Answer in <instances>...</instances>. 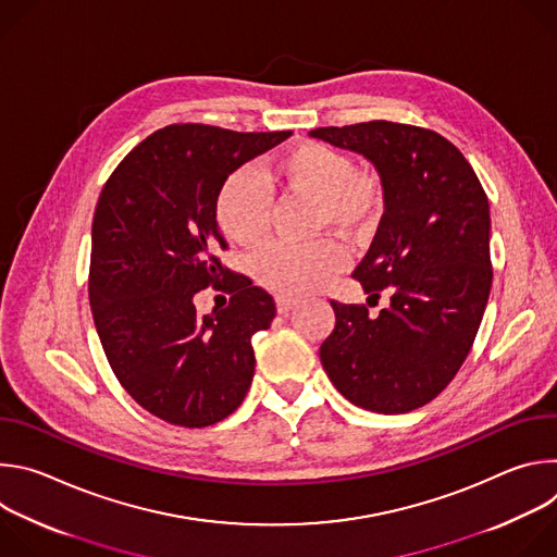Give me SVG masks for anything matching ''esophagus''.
I'll use <instances>...</instances> for the list:
<instances>
[{
    "mask_svg": "<svg viewBox=\"0 0 557 557\" xmlns=\"http://www.w3.org/2000/svg\"><path fill=\"white\" fill-rule=\"evenodd\" d=\"M297 297H293V295H275V304H277V312H282V314H286L293 306H297Z\"/></svg>",
    "mask_w": 557,
    "mask_h": 557,
    "instance_id": "1",
    "label": "esophagus"
}]
</instances>
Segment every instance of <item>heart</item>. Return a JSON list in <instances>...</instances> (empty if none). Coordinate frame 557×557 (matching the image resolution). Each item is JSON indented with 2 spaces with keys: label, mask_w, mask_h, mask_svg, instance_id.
Wrapping results in <instances>:
<instances>
[{
  "label": "heart",
  "mask_w": 557,
  "mask_h": 557,
  "mask_svg": "<svg viewBox=\"0 0 557 557\" xmlns=\"http://www.w3.org/2000/svg\"><path fill=\"white\" fill-rule=\"evenodd\" d=\"M275 181L284 194L314 200L312 226L337 228L350 243H363L376 231L385 189L376 174L355 172L352 158L322 140L288 147L275 161ZM273 196L253 168L231 172L218 187L213 215L235 245H258L271 226ZM348 253L335 237L310 243H271L251 258L253 277L282 295L308 293L324 286L346 267Z\"/></svg>",
  "instance_id": "b5f03b06"
}]
</instances>
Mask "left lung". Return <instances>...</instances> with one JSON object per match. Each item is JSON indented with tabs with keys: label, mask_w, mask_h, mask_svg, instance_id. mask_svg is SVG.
Segmentation results:
<instances>
[{
	"label": "left lung",
	"mask_w": 557,
	"mask_h": 557,
	"mask_svg": "<svg viewBox=\"0 0 557 557\" xmlns=\"http://www.w3.org/2000/svg\"><path fill=\"white\" fill-rule=\"evenodd\" d=\"M310 136L366 156L385 189L352 277L389 306L374 317L366 304L333 299L324 370L363 410L412 412L447 387L479 333L494 277L487 194L458 147L425 127L368 121Z\"/></svg>",
	"instance_id": "8db88e82"
}]
</instances>
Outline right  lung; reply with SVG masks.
<instances>
[{"label": "right lung", "mask_w": 557, "mask_h": 557, "mask_svg": "<svg viewBox=\"0 0 557 557\" xmlns=\"http://www.w3.org/2000/svg\"><path fill=\"white\" fill-rule=\"evenodd\" d=\"M293 132L176 123L138 143L108 178L92 220L88 293L119 383L172 425L207 428L240 408L256 372L253 335L273 297L226 269L213 200L222 181ZM207 285L232 295L198 318Z\"/></svg>", "instance_id": "add662e5"}]
</instances>
